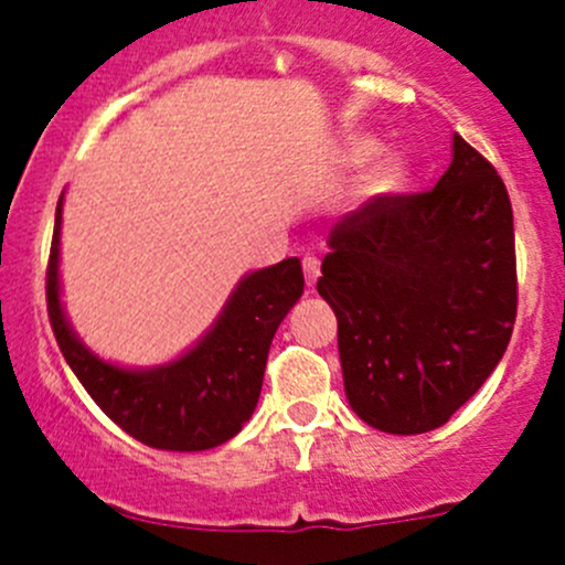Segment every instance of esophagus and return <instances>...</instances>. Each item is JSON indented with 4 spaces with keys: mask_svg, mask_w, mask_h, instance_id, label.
<instances>
[{
    "mask_svg": "<svg viewBox=\"0 0 565 565\" xmlns=\"http://www.w3.org/2000/svg\"><path fill=\"white\" fill-rule=\"evenodd\" d=\"M303 276H306V284H309V287H315L317 278H319V259L315 254L303 256Z\"/></svg>",
    "mask_w": 565,
    "mask_h": 565,
    "instance_id": "esophagus-1",
    "label": "esophagus"
}]
</instances>
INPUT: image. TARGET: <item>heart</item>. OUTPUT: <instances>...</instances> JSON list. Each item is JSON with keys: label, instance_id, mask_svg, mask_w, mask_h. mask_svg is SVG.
I'll return each mask as SVG.
<instances>
[{"label": "heart", "instance_id": "1", "mask_svg": "<svg viewBox=\"0 0 565 565\" xmlns=\"http://www.w3.org/2000/svg\"><path fill=\"white\" fill-rule=\"evenodd\" d=\"M372 152H374L372 141L358 139L347 147V161L363 163L372 158ZM404 174H407L404 172V163L398 161V158H388V161L377 163V167L366 174V180H363V191H366V196H385V193H393L402 188Z\"/></svg>", "mask_w": 565, "mask_h": 565}]
</instances>
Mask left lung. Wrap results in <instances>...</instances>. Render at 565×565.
Listing matches in <instances>:
<instances>
[{"label":"left lung","mask_w":565,"mask_h":565,"mask_svg":"<svg viewBox=\"0 0 565 565\" xmlns=\"http://www.w3.org/2000/svg\"><path fill=\"white\" fill-rule=\"evenodd\" d=\"M317 289L339 319L344 391L391 435L446 424L509 347L514 213L492 163L454 136L435 188L385 193L330 230Z\"/></svg>","instance_id":"1"}]
</instances>
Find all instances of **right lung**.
<instances>
[{"instance_id":"add662e5","label":"right lung","mask_w":565,"mask_h":565,"mask_svg":"<svg viewBox=\"0 0 565 565\" xmlns=\"http://www.w3.org/2000/svg\"><path fill=\"white\" fill-rule=\"evenodd\" d=\"M60 224L62 196L45 270V303L56 344L93 402L119 429L163 451H204L235 437L259 402L273 335L303 295L298 256L243 278L213 330L180 361L128 372L95 358L62 315Z\"/></svg>"}]
</instances>
